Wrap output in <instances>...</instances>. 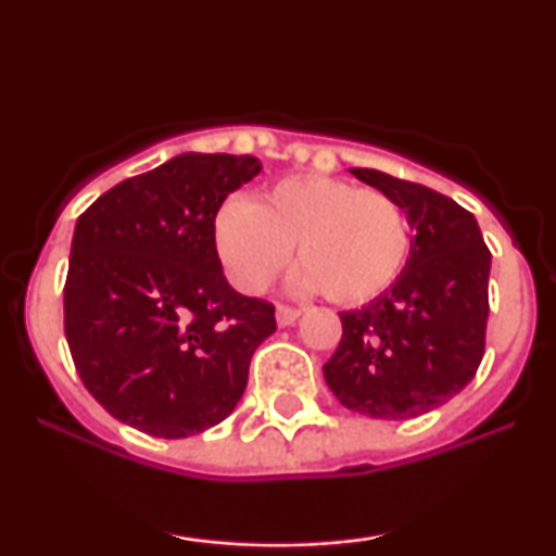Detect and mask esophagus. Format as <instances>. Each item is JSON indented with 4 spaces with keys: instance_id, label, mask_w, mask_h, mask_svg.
Returning a JSON list of instances; mask_svg holds the SVG:
<instances>
[{
    "instance_id": "obj_1",
    "label": "esophagus",
    "mask_w": 556,
    "mask_h": 556,
    "mask_svg": "<svg viewBox=\"0 0 556 556\" xmlns=\"http://www.w3.org/2000/svg\"><path fill=\"white\" fill-rule=\"evenodd\" d=\"M298 316H300V311L292 308V305H277V324H279V327H290V324H295Z\"/></svg>"
}]
</instances>
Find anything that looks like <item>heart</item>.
I'll return each instance as SVG.
<instances>
[{"mask_svg": "<svg viewBox=\"0 0 556 556\" xmlns=\"http://www.w3.org/2000/svg\"><path fill=\"white\" fill-rule=\"evenodd\" d=\"M214 245L242 292L264 290L295 245L303 264L295 287L355 305L394 285L413 242L405 212L389 195L327 175H292L256 206L227 201L214 216Z\"/></svg>", "mask_w": 556, "mask_h": 556, "instance_id": "obj_1", "label": "heart"}]
</instances>
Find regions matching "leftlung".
<instances>
[{
  "label": "left lung",
  "instance_id": "left-lung-1",
  "mask_svg": "<svg viewBox=\"0 0 556 556\" xmlns=\"http://www.w3.org/2000/svg\"><path fill=\"white\" fill-rule=\"evenodd\" d=\"M350 172L392 198L416 238L397 282L340 314L324 379L361 416L418 418L460 394L481 366L491 253L476 216L452 198L379 169Z\"/></svg>",
  "mask_w": 556,
  "mask_h": 556
}]
</instances>
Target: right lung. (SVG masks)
<instances>
[{
    "label": "right lung",
    "instance_id": "obj_1",
    "mask_svg": "<svg viewBox=\"0 0 556 556\" xmlns=\"http://www.w3.org/2000/svg\"><path fill=\"white\" fill-rule=\"evenodd\" d=\"M256 156L180 154L78 216L65 337L93 400L132 429L182 439L222 424L274 334V305L229 287L214 245L225 198Z\"/></svg>",
    "mask_w": 556,
    "mask_h": 556
}]
</instances>
